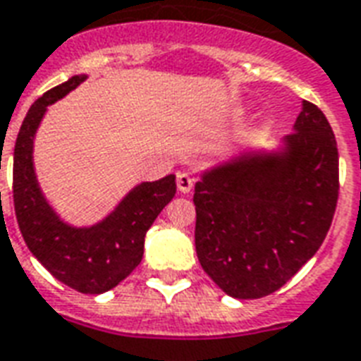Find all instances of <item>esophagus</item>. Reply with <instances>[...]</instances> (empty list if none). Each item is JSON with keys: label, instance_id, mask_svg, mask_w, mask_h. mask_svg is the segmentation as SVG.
Instances as JSON below:
<instances>
[{"label": "esophagus", "instance_id": "34e87169", "mask_svg": "<svg viewBox=\"0 0 361 361\" xmlns=\"http://www.w3.org/2000/svg\"><path fill=\"white\" fill-rule=\"evenodd\" d=\"M176 183H178V189H180V192H191L192 189V178L189 174H178V180H176Z\"/></svg>", "mask_w": 361, "mask_h": 361}]
</instances>
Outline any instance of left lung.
I'll return each instance as SVG.
<instances>
[{
	"label": "left lung",
	"instance_id": "8db88e82",
	"mask_svg": "<svg viewBox=\"0 0 361 361\" xmlns=\"http://www.w3.org/2000/svg\"><path fill=\"white\" fill-rule=\"evenodd\" d=\"M339 197V153L320 109L302 102L293 134L202 170L195 183V247L227 295L280 290L326 238Z\"/></svg>",
	"mask_w": 361,
	"mask_h": 361
}]
</instances>
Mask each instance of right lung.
Segmentation results:
<instances>
[{
  "instance_id": "add662e5",
  "label": "right lung",
  "mask_w": 361,
  "mask_h": 361,
  "mask_svg": "<svg viewBox=\"0 0 361 361\" xmlns=\"http://www.w3.org/2000/svg\"><path fill=\"white\" fill-rule=\"evenodd\" d=\"M87 73L70 77L34 102L22 123L13 157V199L20 233L30 252L62 284L98 295L130 274L144 257L145 233L174 199L176 176L142 181L119 204L92 225H71L49 204L34 166V142L47 107L75 90Z\"/></svg>"
}]
</instances>
